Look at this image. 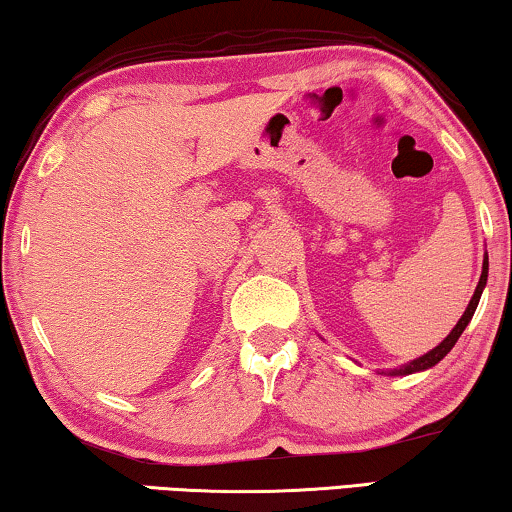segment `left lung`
Masks as SVG:
<instances>
[{
	"mask_svg": "<svg viewBox=\"0 0 512 512\" xmlns=\"http://www.w3.org/2000/svg\"><path fill=\"white\" fill-rule=\"evenodd\" d=\"M487 270H490V258H487V254H485V258H483V272H480V281H478V286H476V291H473V298L469 300V305H466V309H464V314H462V318H459L457 321V325L453 330H450V335L443 339V342L439 344V346H434L432 351H427L425 355H420V358H416V360H411V362H406V365H402V367H397V369H388V376H409V374H416V372H425V369H432L434 365H439V362L446 358V355L450 353V348H453L455 344H457V339L462 337V332L466 330V325L471 323V318H473V314H476V307H478V302H480V295H483V288H485V284H487ZM383 374V372H381Z\"/></svg>",
	"mask_w": 512,
	"mask_h": 512,
	"instance_id": "obj_1",
	"label": "left lung"
}]
</instances>
